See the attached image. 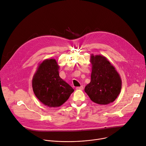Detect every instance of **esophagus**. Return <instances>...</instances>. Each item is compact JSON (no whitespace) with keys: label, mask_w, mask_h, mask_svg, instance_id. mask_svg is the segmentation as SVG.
I'll return each instance as SVG.
<instances>
[{"label":"esophagus","mask_w":146,"mask_h":146,"mask_svg":"<svg viewBox=\"0 0 146 146\" xmlns=\"http://www.w3.org/2000/svg\"><path fill=\"white\" fill-rule=\"evenodd\" d=\"M76 90H83V86H80V87H76Z\"/></svg>","instance_id":"1"}]
</instances>
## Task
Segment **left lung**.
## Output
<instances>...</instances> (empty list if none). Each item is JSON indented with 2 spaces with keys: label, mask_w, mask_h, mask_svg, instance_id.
Masks as SVG:
<instances>
[{
  "label": "left lung",
  "mask_w": 146,
  "mask_h": 146,
  "mask_svg": "<svg viewBox=\"0 0 146 146\" xmlns=\"http://www.w3.org/2000/svg\"><path fill=\"white\" fill-rule=\"evenodd\" d=\"M92 65L91 82L85 92L91 100L99 105L113 102L120 94L122 80L119 73L110 61L103 55H91Z\"/></svg>",
  "instance_id": "left-lung-1"
}]
</instances>
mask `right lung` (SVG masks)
<instances>
[{"label":"right lung","mask_w":146,"mask_h":146,"mask_svg":"<svg viewBox=\"0 0 146 146\" xmlns=\"http://www.w3.org/2000/svg\"><path fill=\"white\" fill-rule=\"evenodd\" d=\"M59 66L55 59H47L39 64L32 79L36 98L49 108L59 107L69 99L73 88L59 75Z\"/></svg>","instance_id":"1"}]
</instances>
